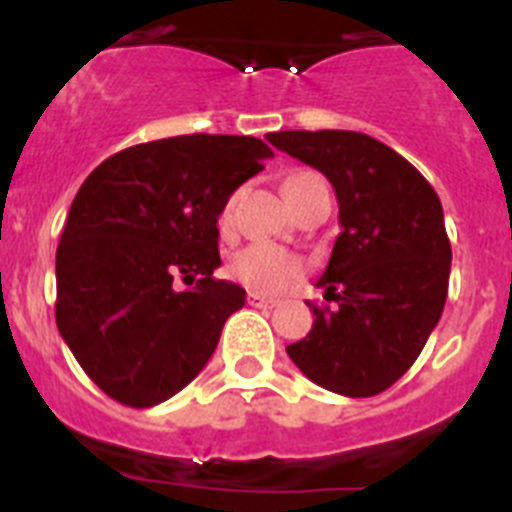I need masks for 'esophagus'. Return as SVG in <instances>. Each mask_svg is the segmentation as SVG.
Masks as SVG:
<instances>
[{
	"mask_svg": "<svg viewBox=\"0 0 512 512\" xmlns=\"http://www.w3.org/2000/svg\"><path fill=\"white\" fill-rule=\"evenodd\" d=\"M248 305H251V307H277L279 300H274V297L259 295V292H248Z\"/></svg>",
	"mask_w": 512,
	"mask_h": 512,
	"instance_id": "esophagus-1",
	"label": "esophagus"
}]
</instances>
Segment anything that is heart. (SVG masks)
<instances>
[{
    "instance_id": "heart-1",
    "label": "heart",
    "mask_w": 512,
    "mask_h": 512,
    "mask_svg": "<svg viewBox=\"0 0 512 512\" xmlns=\"http://www.w3.org/2000/svg\"><path fill=\"white\" fill-rule=\"evenodd\" d=\"M318 179L315 174H295L289 176L284 182V192L292 200L307 182ZM230 217H233V200H228V205L223 207V215H220V225H230ZM228 274L241 282L243 287L256 289V292H266V295H277L282 289H287L289 284L295 282L302 274V261L297 259L295 253H289L287 248L274 246V243H251V246L241 248L235 253L228 264Z\"/></svg>"
}]
</instances>
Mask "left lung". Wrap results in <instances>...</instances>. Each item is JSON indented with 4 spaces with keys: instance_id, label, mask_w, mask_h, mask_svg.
Segmentation results:
<instances>
[{
    "instance_id": "8db88e82",
    "label": "left lung",
    "mask_w": 512,
    "mask_h": 512,
    "mask_svg": "<svg viewBox=\"0 0 512 512\" xmlns=\"http://www.w3.org/2000/svg\"><path fill=\"white\" fill-rule=\"evenodd\" d=\"M266 140L325 174L341 223L318 279L338 307L310 305L312 330L287 346L289 359L336 395H379L413 366L446 305L451 243L441 200L372 135L282 130Z\"/></svg>"
}]
</instances>
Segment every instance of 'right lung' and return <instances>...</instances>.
Segmentation results:
<instances>
[{"label":"right lung","instance_id":"right-lung-1","mask_svg":"<svg viewBox=\"0 0 512 512\" xmlns=\"http://www.w3.org/2000/svg\"><path fill=\"white\" fill-rule=\"evenodd\" d=\"M274 156L248 135H179L115 153L71 202L56 251V325L99 390L153 408L210 361L246 289L212 277L217 217ZM176 276H200L192 290Z\"/></svg>","mask_w":512,"mask_h":512}]
</instances>
